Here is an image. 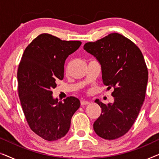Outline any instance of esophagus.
I'll use <instances>...</instances> for the list:
<instances>
[{
  "instance_id": "34e87169",
  "label": "esophagus",
  "mask_w": 159,
  "mask_h": 159,
  "mask_svg": "<svg viewBox=\"0 0 159 159\" xmlns=\"http://www.w3.org/2000/svg\"><path fill=\"white\" fill-rule=\"evenodd\" d=\"M80 103H81L82 106H84V105H88V104L90 103V102L87 101H81Z\"/></svg>"
}]
</instances>
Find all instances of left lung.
I'll return each instance as SVG.
<instances>
[{
  "label": "left lung",
  "instance_id": "left-lung-1",
  "mask_svg": "<svg viewBox=\"0 0 159 159\" xmlns=\"http://www.w3.org/2000/svg\"><path fill=\"white\" fill-rule=\"evenodd\" d=\"M84 49L101 64L103 83L114 88V103L95 101L102 111L93 129L106 140L120 138L133 125L145 100L148 72L144 57L132 41L116 32L85 43Z\"/></svg>",
  "mask_w": 159,
  "mask_h": 159
}]
</instances>
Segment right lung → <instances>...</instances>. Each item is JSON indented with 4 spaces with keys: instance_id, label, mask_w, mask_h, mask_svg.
Masks as SVG:
<instances>
[{
    "instance_id": "right-lung-1",
    "label": "right lung",
    "mask_w": 159,
    "mask_h": 159,
    "mask_svg": "<svg viewBox=\"0 0 159 159\" xmlns=\"http://www.w3.org/2000/svg\"><path fill=\"white\" fill-rule=\"evenodd\" d=\"M80 41H66L52 34L38 35L26 48L19 63L18 93L30 129L44 140L54 141L66 135L71 119L80 108L77 98L54 99L56 80L64 79L66 58L79 48Z\"/></svg>"
}]
</instances>
